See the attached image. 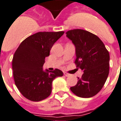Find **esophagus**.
<instances>
[{"instance_id": "obj_1", "label": "esophagus", "mask_w": 121, "mask_h": 121, "mask_svg": "<svg viewBox=\"0 0 121 121\" xmlns=\"http://www.w3.org/2000/svg\"><path fill=\"white\" fill-rule=\"evenodd\" d=\"M64 75L65 76H66V77H69V76H70V74H69V73H67V72H64Z\"/></svg>"}]
</instances>
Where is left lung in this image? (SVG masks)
Wrapping results in <instances>:
<instances>
[{
  "instance_id": "8db88e82",
  "label": "left lung",
  "mask_w": 121,
  "mask_h": 121,
  "mask_svg": "<svg viewBox=\"0 0 121 121\" xmlns=\"http://www.w3.org/2000/svg\"><path fill=\"white\" fill-rule=\"evenodd\" d=\"M76 47V67L82 70L77 84L70 87L77 96L89 98L96 95L104 86L109 72V53L100 39L82 29L66 32Z\"/></svg>"
}]
</instances>
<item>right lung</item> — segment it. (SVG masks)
Segmentation results:
<instances>
[{
  "label": "right lung",
  "mask_w": 121,
  "mask_h": 121,
  "mask_svg": "<svg viewBox=\"0 0 121 121\" xmlns=\"http://www.w3.org/2000/svg\"><path fill=\"white\" fill-rule=\"evenodd\" d=\"M64 31L39 32L21 42L12 59L15 86L22 95L34 102L44 100L51 95L54 79L63 76L57 69L43 70L45 58L48 57L55 42Z\"/></svg>",
  "instance_id": "obj_1"
}]
</instances>
